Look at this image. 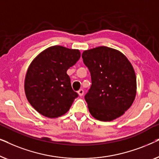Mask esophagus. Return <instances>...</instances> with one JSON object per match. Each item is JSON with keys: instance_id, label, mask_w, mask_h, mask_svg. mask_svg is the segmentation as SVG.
<instances>
[{"instance_id": "34e87169", "label": "esophagus", "mask_w": 159, "mask_h": 159, "mask_svg": "<svg viewBox=\"0 0 159 159\" xmlns=\"http://www.w3.org/2000/svg\"><path fill=\"white\" fill-rule=\"evenodd\" d=\"M78 94H79L80 97L82 96V95H83V94H84V90H82V89H80V90L78 91Z\"/></svg>"}]
</instances>
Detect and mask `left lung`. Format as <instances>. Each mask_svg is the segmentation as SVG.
<instances>
[{
    "instance_id": "left-lung-1",
    "label": "left lung",
    "mask_w": 159,
    "mask_h": 159,
    "mask_svg": "<svg viewBox=\"0 0 159 159\" xmlns=\"http://www.w3.org/2000/svg\"><path fill=\"white\" fill-rule=\"evenodd\" d=\"M82 57L91 75L92 84L84 96L91 115L104 121L121 116L136 95L132 64L121 52L106 46L84 51Z\"/></svg>"
}]
</instances>
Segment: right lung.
<instances>
[{"instance_id":"right-lung-1","label":"right lung","mask_w":159,"mask_h":159,"mask_svg":"<svg viewBox=\"0 0 159 159\" xmlns=\"http://www.w3.org/2000/svg\"><path fill=\"white\" fill-rule=\"evenodd\" d=\"M80 58L79 50L54 45L39 54L28 68L25 81L27 98L43 116L56 118L68 111L77 93L66 74Z\"/></svg>"}]
</instances>
